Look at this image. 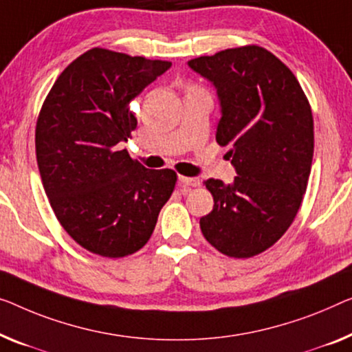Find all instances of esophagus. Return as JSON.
<instances>
[{
  "label": "esophagus",
  "instance_id": "esophagus-1",
  "mask_svg": "<svg viewBox=\"0 0 352 352\" xmlns=\"http://www.w3.org/2000/svg\"><path fill=\"white\" fill-rule=\"evenodd\" d=\"M178 182H180L182 186H186V188H197V186H201V180H199L197 177L180 175V177H178Z\"/></svg>",
  "mask_w": 352,
  "mask_h": 352
}]
</instances>
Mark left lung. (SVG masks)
<instances>
[{
  "label": "left lung",
  "mask_w": 352,
  "mask_h": 352,
  "mask_svg": "<svg viewBox=\"0 0 352 352\" xmlns=\"http://www.w3.org/2000/svg\"><path fill=\"white\" fill-rule=\"evenodd\" d=\"M188 66L217 88V142L230 146L237 170L229 185L204 182L214 206L201 230L219 253L253 258L283 237L300 208L314 148L310 102L289 67L264 47L226 49Z\"/></svg>",
  "instance_id": "1"
}]
</instances>
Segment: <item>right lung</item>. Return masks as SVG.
I'll list each match as a JSON object with an SVG mask.
<instances>
[{"instance_id":"1","label":"right lung","mask_w":352,"mask_h":352,"mask_svg":"<svg viewBox=\"0 0 352 352\" xmlns=\"http://www.w3.org/2000/svg\"><path fill=\"white\" fill-rule=\"evenodd\" d=\"M172 66L94 49L56 78L36 123L42 185L63 229L102 258H124L148 242L177 174L146 169L118 144L138 126L129 102Z\"/></svg>"}]
</instances>
